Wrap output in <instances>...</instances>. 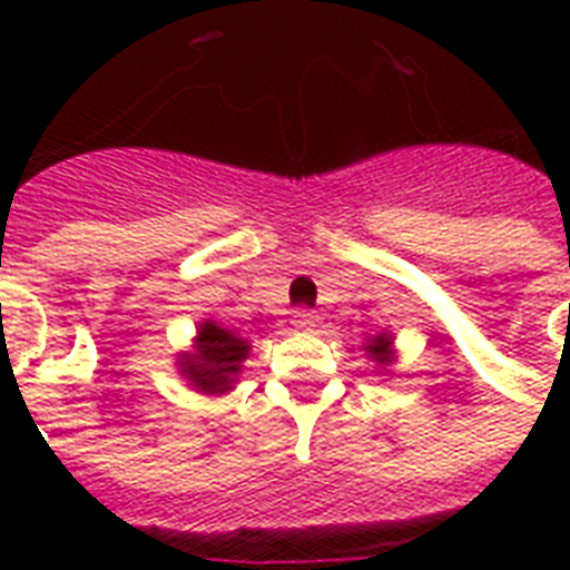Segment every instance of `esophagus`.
<instances>
[{
  "label": "esophagus",
  "instance_id": "esophagus-1",
  "mask_svg": "<svg viewBox=\"0 0 570 570\" xmlns=\"http://www.w3.org/2000/svg\"><path fill=\"white\" fill-rule=\"evenodd\" d=\"M293 325L295 328H313V325H316V313L307 311V307H298V311L293 313Z\"/></svg>",
  "mask_w": 570,
  "mask_h": 570
}]
</instances>
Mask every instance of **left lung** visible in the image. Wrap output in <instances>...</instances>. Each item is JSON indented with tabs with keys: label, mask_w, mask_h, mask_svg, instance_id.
Masks as SVG:
<instances>
[{
	"label": "left lung",
	"mask_w": 570,
	"mask_h": 570,
	"mask_svg": "<svg viewBox=\"0 0 570 570\" xmlns=\"http://www.w3.org/2000/svg\"><path fill=\"white\" fill-rule=\"evenodd\" d=\"M364 352L366 357L379 366V373H387L390 366L396 364V346H393V334H390V331H381V334L366 340Z\"/></svg>",
	"instance_id": "obj_1"
}]
</instances>
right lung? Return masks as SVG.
I'll return each instance as SVG.
<instances>
[{"mask_svg":"<svg viewBox=\"0 0 570 570\" xmlns=\"http://www.w3.org/2000/svg\"><path fill=\"white\" fill-rule=\"evenodd\" d=\"M250 355V340L222 328L215 320H204L197 325L191 346L177 352L174 366L180 370L191 390L204 396H224L236 387L242 364Z\"/></svg>","mask_w":570,"mask_h":570,"instance_id":"add662e5","label":"right lung"}]
</instances>
